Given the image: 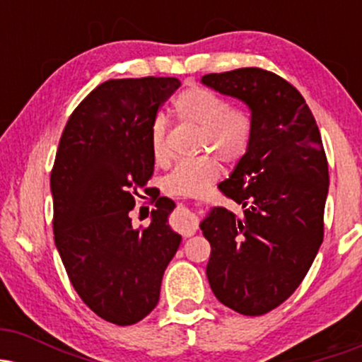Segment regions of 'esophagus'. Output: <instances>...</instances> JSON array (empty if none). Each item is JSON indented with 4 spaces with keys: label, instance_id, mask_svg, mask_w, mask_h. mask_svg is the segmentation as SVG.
<instances>
[{
    "label": "esophagus",
    "instance_id": "esophagus-1",
    "mask_svg": "<svg viewBox=\"0 0 362 362\" xmlns=\"http://www.w3.org/2000/svg\"><path fill=\"white\" fill-rule=\"evenodd\" d=\"M173 224L185 238L192 236L195 231H197V218H195L194 213L190 211H184V213L177 214L175 219H173Z\"/></svg>",
    "mask_w": 362,
    "mask_h": 362
}]
</instances>
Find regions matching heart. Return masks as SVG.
Listing matches in <instances>:
<instances>
[{
	"label": "heart",
	"mask_w": 362,
	"mask_h": 362,
	"mask_svg": "<svg viewBox=\"0 0 362 362\" xmlns=\"http://www.w3.org/2000/svg\"><path fill=\"white\" fill-rule=\"evenodd\" d=\"M173 114L182 124L199 127L197 151L213 153L223 163H236L248 151L253 132L250 112L240 103H228L223 95L206 86H189L173 98ZM149 149L158 165L172 158L168 146V124L156 117L149 126ZM221 175L213 156H197L180 161L163 178V190L170 195L194 197Z\"/></svg>",
	"instance_id": "1"
}]
</instances>
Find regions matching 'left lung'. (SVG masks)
I'll list each match as a JSON object with an SVG mask.
<instances>
[{
    "mask_svg": "<svg viewBox=\"0 0 362 362\" xmlns=\"http://www.w3.org/2000/svg\"><path fill=\"white\" fill-rule=\"evenodd\" d=\"M202 83L243 100L253 120L248 151L219 184L243 214L218 206L201 223L207 279L224 306L260 317L298 289L323 242L327 155L305 98L279 74L240 68Z\"/></svg>",
    "mask_w": 362,
    "mask_h": 362,
    "instance_id": "obj_1",
    "label": "left lung"
}]
</instances>
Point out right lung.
I'll use <instances>...</instances> for the list:
<instances>
[{"mask_svg": "<svg viewBox=\"0 0 362 362\" xmlns=\"http://www.w3.org/2000/svg\"><path fill=\"white\" fill-rule=\"evenodd\" d=\"M178 86L170 76L102 83L69 115L54 160L52 230L66 274L97 317L120 327L158 305L182 240L167 224V197L149 199V226L136 230L129 216L155 168L149 126Z\"/></svg>", "mask_w": 362, "mask_h": 362, "instance_id": "right-lung-1", "label": "right lung"}]
</instances>
